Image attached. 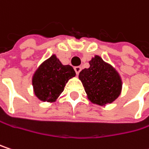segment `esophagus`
Returning <instances> with one entry per match:
<instances>
[{"mask_svg":"<svg viewBox=\"0 0 149 149\" xmlns=\"http://www.w3.org/2000/svg\"><path fill=\"white\" fill-rule=\"evenodd\" d=\"M74 70L75 72H76V74L78 75L79 72H80V71H81V66H75Z\"/></svg>","mask_w":149,"mask_h":149,"instance_id":"34e87169","label":"esophagus"}]
</instances>
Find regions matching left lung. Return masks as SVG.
I'll list each match as a JSON object with an SVG mask.
<instances>
[{"mask_svg":"<svg viewBox=\"0 0 149 149\" xmlns=\"http://www.w3.org/2000/svg\"><path fill=\"white\" fill-rule=\"evenodd\" d=\"M89 65L78 76L88 100L100 106L114 102L122 90V80L118 72L98 55L91 59Z\"/></svg>","mask_w":149,"mask_h":149,"instance_id":"1","label":"left lung"}]
</instances>
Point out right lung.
<instances>
[{
  "instance_id": "right-lung-1",
  "label": "right lung",
  "mask_w": 149,
  "mask_h": 149,
  "mask_svg": "<svg viewBox=\"0 0 149 149\" xmlns=\"http://www.w3.org/2000/svg\"><path fill=\"white\" fill-rule=\"evenodd\" d=\"M76 76L72 66L61 64L54 54L35 72L32 85L35 95L42 102H55L69 79Z\"/></svg>"
}]
</instances>
